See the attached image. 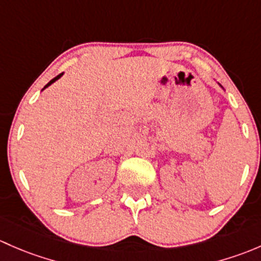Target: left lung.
I'll use <instances>...</instances> for the list:
<instances>
[{
    "label": "left lung",
    "mask_w": 261,
    "mask_h": 261,
    "mask_svg": "<svg viewBox=\"0 0 261 261\" xmlns=\"http://www.w3.org/2000/svg\"><path fill=\"white\" fill-rule=\"evenodd\" d=\"M217 84H219V83H217ZM219 85H220V87H221V84H219ZM221 88H222V87H221ZM222 89H224V88H222ZM224 90H225V89H224Z\"/></svg>",
    "instance_id": "left-lung-1"
}]
</instances>
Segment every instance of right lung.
<instances>
[{"instance_id": "right-lung-1", "label": "right lung", "mask_w": 261, "mask_h": 261, "mask_svg": "<svg viewBox=\"0 0 261 261\" xmlns=\"http://www.w3.org/2000/svg\"><path fill=\"white\" fill-rule=\"evenodd\" d=\"M63 75H64V72H61V74H59V75H58V76H55V77H54V79H53V80H50V82H49V83H47V84H46V85H45V87H44V89H46V88H47V87H50V85H51V84H53V83H55V82H56V80H59V79H60V77H61V76H63ZM44 89H42V90H44Z\"/></svg>"}]
</instances>
